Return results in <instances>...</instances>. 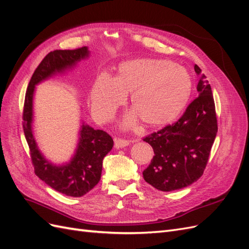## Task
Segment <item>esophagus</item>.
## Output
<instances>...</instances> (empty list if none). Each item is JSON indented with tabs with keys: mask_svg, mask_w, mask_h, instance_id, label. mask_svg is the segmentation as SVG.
Here are the masks:
<instances>
[{
	"mask_svg": "<svg viewBox=\"0 0 249 249\" xmlns=\"http://www.w3.org/2000/svg\"><path fill=\"white\" fill-rule=\"evenodd\" d=\"M114 143H115V147L117 149H119V148H123V147H125L127 145H130L131 144V141L130 140L120 139V138H115L114 139Z\"/></svg>",
	"mask_w": 249,
	"mask_h": 249,
	"instance_id": "34e87169",
	"label": "esophagus"
}]
</instances>
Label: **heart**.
Segmentation results:
<instances>
[{
	"label": "heart",
	"instance_id": "b5f03b06",
	"mask_svg": "<svg viewBox=\"0 0 249 249\" xmlns=\"http://www.w3.org/2000/svg\"><path fill=\"white\" fill-rule=\"evenodd\" d=\"M193 91V80L184 66L169 60L137 58L120 63L114 78L102 73L90 89V106L96 120L106 123L130 94L132 112L122 126L160 127L172 123L184 110Z\"/></svg>",
	"mask_w": 249,
	"mask_h": 249
}]
</instances>
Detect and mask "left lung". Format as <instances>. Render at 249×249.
<instances>
[{
	"label": "left lung",
	"mask_w": 249,
	"mask_h": 249,
	"mask_svg": "<svg viewBox=\"0 0 249 249\" xmlns=\"http://www.w3.org/2000/svg\"><path fill=\"white\" fill-rule=\"evenodd\" d=\"M194 71L199 74L198 97L176 124L143 139L155 153L143 178L160 191L183 189L196 182L207 166L216 138L218 127L212 89L196 64Z\"/></svg>",
	"instance_id": "left-lung-1"
}]
</instances>
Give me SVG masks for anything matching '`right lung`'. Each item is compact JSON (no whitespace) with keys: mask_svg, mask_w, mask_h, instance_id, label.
Returning a JSON list of instances; mask_svg holds the SVG:
<instances>
[{"mask_svg":"<svg viewBox=\"0 0 249 249\" xmlns=\"http://www.w3.org/2000/svg\"><path fill=\"white\" fill-rule=\"evenodd\" d=\"M89 56L87 47L49 53L29 82L22 115L25 137L37 177L54 190L72 197L83 196L100 182L103 160L113 147V139L106 132L94 130L81 120L77 147L71 160L62 164L53 163L41 153L35 139L34 94L35 87L41 82L72 71L81 60Z\"/></svg>","mask_w":249,"mask_h":249,"instance_id":"add662e5","label":"right lung"}]
</instances>
